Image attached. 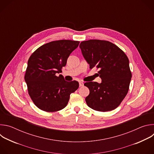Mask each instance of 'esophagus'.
Listing matches in <instances>:
<instances>
[{
  "label": "esophagus",
  "mask_w": 154,
  "mask_h": 154,
  "mask_svg": "<svg viewBox=\"0 0 154 154\" xmlns=\"http://www.w3.org/2000/svg\"><path fill=\"white\" fill-rule=\"evenodd\" d=\"M84 85V83H83V82H79V86L80 87H82V86H83Z\"/></svg>",
  "instance_id": "34e87169"
}]
</instances>
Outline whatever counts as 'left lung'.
Segmentation results:
<instances>
[{"label":"left lung","instance_id":"obj_1","mask_svg":"<svg viewBox=\"0 0 154 154\" xmlns=\"http://www.w3.org/2000/svg\"><path fill=\"white\" fill-rule=\"evenodd\" d=\"M82 55L90 68L99 69L102 82L85 83L90 90L85 98L89 107L99 112L117 108L127 95L131 78L129 60L125 53L111 42L90 39L81 42Z\"/></svg>","mask_w":154,"mask_h":154}]
</instances>
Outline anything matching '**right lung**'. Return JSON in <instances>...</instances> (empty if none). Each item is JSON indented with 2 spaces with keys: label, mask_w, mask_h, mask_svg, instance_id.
<instances>
[{
  "label": "right lung",
  "mask_w": 154,
  "mask_h": 154,
  "mask_svg": "<svg viewBox=\"0 0 154 154\" xmlns=\"http://www.w3.org/2000/svg\"><path fill=\"white\" fill-rule=\"evenodd\" d=\"M79 41L58 40L45 44L30 57L24 79L29 94L35 105L47 112H57L67 105L70 94L79 82L66 81L61 74L67 60Z\"/></svg>",
  "instance_id": "obj_1"
}]
</instances>
